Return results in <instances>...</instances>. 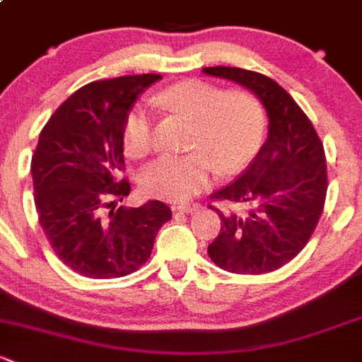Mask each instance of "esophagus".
<instances>
[{"label": "esophagus", "mask_w": 362, "mask_h": 362, "mask_svg": "<svg viewBox=\"0 0 362 362\" xmlns=\"http://www.w3.org/2000/svg\"><path fill=\"white\" fill-rule=\"evenodd\" d=\"M199 208H201V204H197V203H178V204H175L173 210L180 211V213H187L189 215V213L199 210Z\"/></svg>", "instance_id": "obj_1"}]
</instances>
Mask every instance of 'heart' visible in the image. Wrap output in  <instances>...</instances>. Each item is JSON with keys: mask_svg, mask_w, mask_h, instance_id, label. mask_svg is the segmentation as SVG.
<instances>
[{"mask_svg": "<svg viewBox=\"0 0 362 362\" xmlns=\"http://www.w3.org/2000/svg\"><path fill=\"white\" fill-rule=\"evenodd\" d=\"M161 111L191 121L187 147L180 156H163L140 173L147 196L184 201L204 187L220 168L234 173L257 156L267 130V114L258 95L248 88H229L201 79L175 83L154 97ZM123 149L142 159L154 151V123L149 111L132 109L123 123Z\"/></svg>", "mask_w": 362, "mask_h": 362, "instance_id": "heart-1", "label": "heart"}]
</instances>
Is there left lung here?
Returning <instances> with one entry per match:
<instances>
[{"mask_svg":"<svg viewBox=\"0 0 362 362\" xmlns=\"http://www.w3.org/2000/svg\"><path fill=\"white\" fill-rule=\"evenodd\" d=\"M203 71L255 91L269 114V139L251 165L210 194L208 208L218 213L222 227L208 255L232 274L277 271L305 248L325 210V147L309 116L272 78L241 67Z\"/></svg>","mask_w":362,"mask_h":362,"instance_id":"left-lung-1","label":"left lung"}]
</instances>
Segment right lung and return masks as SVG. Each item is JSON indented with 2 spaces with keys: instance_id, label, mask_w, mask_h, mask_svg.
I'll return each instance as SVG.
<instances>
[{
  "instance_id": "add662e5",
  "label": "right lung",
  "mask_w": 362,
  "mask_h": 362,
  "mask_svg": "<svg viewBox=\"0 0 362 362\" xmlns=\"http://www.w3.org/2000/svg\"><path fill=\"white\" fill-rule=\"evenodd\" d=\"M159 74L121 76L85 85L45 124L30 161L37 220L57 257L79 276L114 279L139 271L170 206L149 201L116 208L130 194L123 123Z\"/></svg>"
}]
</instances>
